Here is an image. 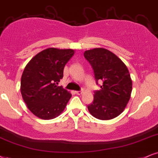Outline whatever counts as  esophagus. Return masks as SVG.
Instances as JSON below:
<instances>
[{"label": "esophagus", "mask_w": 158, "mask_h": 158, "mask_svg": "<svg viewBox=\"0 0 158 158\" xmlns=\"http://www.w3.org/2000/svg\"><path fill=\"white\" fill-rule=\"evenodd\" d=\"M75 94H77V95H81V94H82V91H76Z\"/></svg>", "instance_id": "1"}]
</instances>
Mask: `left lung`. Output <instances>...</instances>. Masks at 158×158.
Instances as JSON below:
<instances>
[{
    "label": "left lung",
    "instance_id": "1",
    "mask_svg": "<svg viewBox=\"0 0 158 158\" xmlns=\"http://www.w3.org/2000/svg\"><path fill=\"white\" fill-rule=\"evenodd\" d=\"M84 57L94 70L96 83L102 81L100 90L94 91L89 111L100 120L112 119L121 114L129 102L132 80L127 67L112 52L104 48L86 50Z\"/></svg>",
    "mask_w": 158,
    "mask_h": 158
}]
</instances>
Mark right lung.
Wrapping results in <instances>:
<instances>
[{"label":"right lung","mask_w":158,"mask_h":158,"mask_svg":"<svg viewBox=\"0 0 158 158\" xmlns=\"http://www.w3.org/2000/svg\"><path fill=\"white\" fill-rule=\"evenodd\" d=\"M72 49L48 48L28 62L21 77L23 99L31 112L42 119L57 117L72 94L58 86L64 68L74 55Z\"/></svg>","instance_id":"add662e5"}]
</instances>
